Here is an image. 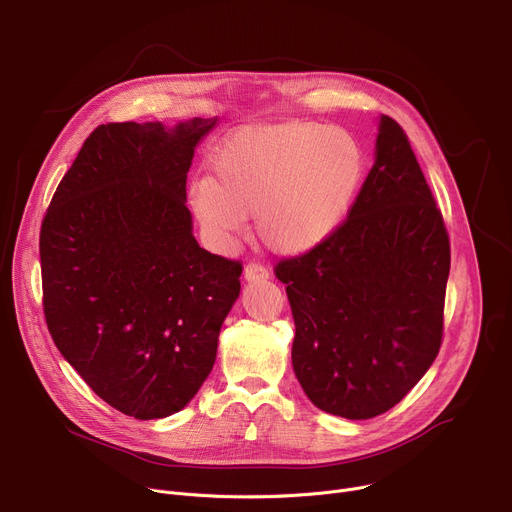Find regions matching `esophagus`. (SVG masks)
<instances>
[{
    "instance_id": "1",
    "label": "esophagus",
    "mask_w": 512,
    "mask_h": 512,
    "mask_svg": "<svg viewBox=\"0 0 512 512\" xmlns=\"http://www.w3.org/2000/svg\"><path fill=\"white\" fill-rule=\"evenodd\" d=\"M245 278L249 282H257V280H267L269 278V269L265 265H261L259 261H249L245 265Z\"/></svg>"
}]
</instances>
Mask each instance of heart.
Listing matches in <instances>:
<instances>
[{
	"label": "heart",
	"mask_w": 512,
	"mask_h": 512,
	"mask_svg": "<svg viewBox=\"0 0 512 512\" xmlns=\"http://www.w3.org/2000/svg\"><path fill=\"white\" fill-rule=\"evenodd\" d=\"M364 156L350 135L317 123L245 127L222 146L214 181L191 185V210L210 241L226 249L257 216L261 241L278 253L315 249L350 212Z\"/></svg>",
	"instance_id": "1"
}]
</instances>
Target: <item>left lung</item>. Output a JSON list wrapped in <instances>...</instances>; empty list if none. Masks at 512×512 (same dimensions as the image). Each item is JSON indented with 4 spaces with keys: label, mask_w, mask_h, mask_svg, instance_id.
I'll list each match as a JSON object with an SVG mask.
<instances>
[{
    "label": "left lung",
    "mask_w": 512,
    "mask_h": 512,
    "mask_svg": "<svg viewBox=\"0 0 512 512\" xmlns=\"http://www.w3.org/2000/svg\"><path fill=\"white\" fill-rule=\"evenodd\" d=\"M449 232L403 127L383 115L348 218L274 267L296 325L292 366L319 410L381 416L434 362L445 331Z\"/></svg>",
    "instance_id": "8db88e82"
}]
</instances>
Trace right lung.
<instances>
[{
  "label": "right lung",
  "mask_w": 512,
  "mask_h": 512,
  "mask_svg": "<svg viewBox=\"0 0 512 512\" xmlns=\"http://www.w3.org/2000/svg\"><path fill=\"white\" fill-rule=\"evenodd\" d=\"M216 119L98 125L41 224L43 313L86 385L138 420L175 414L216 360L243 263L201 249L187 170Z\"/></svg>",
  "instance_id": "1"
}]
</instances>
